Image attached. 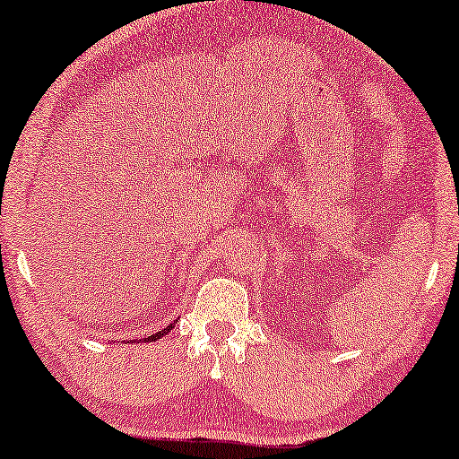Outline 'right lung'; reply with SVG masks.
Here are the masks:
<instances>
[{
	"mask_svg": "<svg viewBox=\"0 0 459 459\" xmlns=\"http://www.w3.org/2000/svg\"><path fill=\"white\" fill-rule=\"evenodd\" d=\"M174 328V324H170V326H166V328H161L160 330V333H156V334H152V336H147L145 338V342H152V341H158V338H161V336H164V334H168V333H170V330Z\"/></svg>",
	"mask_w": 459,
	"mask_h": 459,
	"instance_id": "1",
	"label": "right lung"
}]
</instances>
